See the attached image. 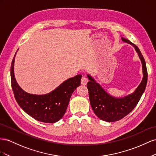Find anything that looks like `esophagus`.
<instances>
[{
	"instance_id": "obj_1",
	"label": "esophagus",
	"mask_w": 156,
	"mask_h": 156,
	"mask_svg": "<svg viewBox=\"0 0 156 156\" xmlns=\"http://www.w3.org/2000/svg\"><path fill=\"white\" fill-rule=\"evenodd\" d=\"M87 82H88L87 78L86 76H83L81 78V84H82V85H86Z\"/></svg>"
}]
</instances>
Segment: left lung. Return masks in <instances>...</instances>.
I'll return each instance as SVG.
<instances>
[{
	"label": "left lung",
	"mask_w": 156,
	"mask_h": 156,
	"mask_svg": "<svg viewBox=\"0 0 156 156\" xmlns=\"http://www.w3.org/2000/svg\"><path fill=\"white\" fill-rule=\"evenodd\" d=\"M122 41L135 47L142 64L143 78L134 93L123 98L113 97L108 95L90 75L87 76L90 80L87 83V87L93 112L98 118L108 122L118 121L135 108L143 94L148 80L146 62L139 48L126 38H122Z\"/></svg>",
	"instance_id": "obj_1"
}]
</instances>
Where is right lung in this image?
Masks as SVG:
<instances>
[{
  "label": "right lung",
  "instance_id": "right-lung-1",
  "mask_svg": "<svg viewBox=\"0 0 156 156\" xmlns=\"http://www.w3.org/2000/svg\"><path fill=\"white\" fill-rule=\"evenodd\" d=\"M16 54L12 62L10 74L12 87L17 103L27 114L38 121L51 123L58 122L66 112L73 93L80 85L82 75L66 80L48 94H29L16 82L14 73Z\"/></svg>",
  "mask_w": 156,
  "mask_h": 156
}]
</instances>
